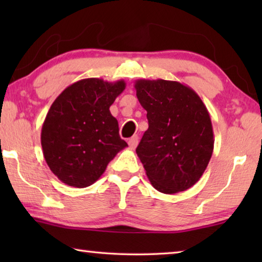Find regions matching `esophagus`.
<instances>
[{
	"label": "esophagus",
	"mask_w": 262,
	"mask_h": 262,
	"mask_svg": "<svg viewBox=\"0 0 262 262\" xmlns=\"http://www.w3.org/2000/svg\"><path fill=\"white\" fill-rule=\"evenodd\" d=\"M137 143H139V136H137V135L133 136V137H130L129 140H128V144H129V147L132 149H135Z\"/></svg>",
	"instance_id": "1"
}]
</instances>
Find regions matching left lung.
I'll return each instance as SVG.
<instances>
[{
    "label": "left lung",
    "instance_id": "left-lung-1",
    "mask_svg": "<svg viewBox=\"0 0 262 262\" xmlns=\"http://www.w3.org/2000/svg\"><path fill=\"white\" fill-rule=\"evenodd\" d=\"M136 96L149 128L136 154L158 192L174 194L201 178L214 150L206 105L193 89L176 81L137 79Z\"/></svg>",
    "mask_w": 262,
    "mask_h": 262
}]
</instances>
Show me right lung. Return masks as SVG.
I'll use <instances>...</instances> for the list:
<instances>
[{"mask_svg":"<svg viewBox=\"0 0 262 262\" xmlns=\"http://www.w3.org/2000/svg\"><path fill=\"white\" fill-rule=\"evenodd\" d=\"M125 88L122 79H81L52 104L41 128V147L47 165L63 184L77 188L92 185L128 147L110 112Z\"/></svg>","mask_w":262,"mask_h":262,"instance_id":"1","label":"right lung"}]
</instances>
